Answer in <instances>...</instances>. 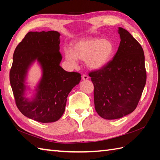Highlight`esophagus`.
<instances>
[{"label":"esophagus","instance_id":"34e87169","mask_svg":"<svg viewBox=\"0 0 160 160\" xmlns=\"http://www.w3.org/2000/svg\"><path fill=\"white\" fill-rule=\"evenodd\" d=\"M82 80H87L89 79V77H88V76H87V75L83 74L82 76Z\"/></svg>","mask_w":160,"mask_h":160}]
</instances>
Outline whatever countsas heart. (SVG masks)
<instances>
[{
  "instance_id": "b5f03b06",
  "label": "heart",
  "mask_w": 160,
  "mask_h": 160,
  "mask_svg": "<svg viewBox=\"0 0 160 160\" xmlns=\"http://www.w3.org/2000/svg\"><path fill=\"white\" fill-rule=\"evenodd\" d=\"M115 47L108 39L84 38L73 42L72 50L64 49L65 59L70 65L77 66L78 60H84L87 67L91 70L104 67L113 56Z\"/></svg>"
}]
</instances>
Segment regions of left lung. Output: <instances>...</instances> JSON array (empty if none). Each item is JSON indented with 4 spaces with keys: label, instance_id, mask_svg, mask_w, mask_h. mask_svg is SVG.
I'll return each mask as SVG.
<instances>
[{
    "label": "left lung",
    "instance_id": "left-lung-1",
    "mask_svg": "<svg viewBox=\"0 0 160 160\" xmlns=\"http://www.w3.org/2000/svg\"><path fill=\"white\" fill-rule=\"evenodd\" d=\"M121 41L113 59L89 76L94 85V104L106 120L121 118L136 108L147 81L144 53L127 30L118 28Z\"/></svg>",
    "mask_w": 160,
    "mask_h": 160
}]
</instances>
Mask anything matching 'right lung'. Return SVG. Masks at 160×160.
<instances>
[{
    "instance_id": "add662e5",
    "label": "right lung",
    "mask_w": 160,
    "mask_h": 160,
    "mask_svg": "<svg viewBox=\"0 0 160 160\" xmlns=\"http://www.w3.org/2000/svg\"><path fill=\"white\" fill-rule=\"evenodd\" d=\"M60 33L56 31L29 32L13 53L9 80L19 111L32 120L42 123L53 122L62 117L67 98L79 84L81 75L68 72L60 66L62 57L60 53ZM38 62L42 77L34 97L25 96L26 79L28 69Z\"/></svg>"
}]
</instances>
